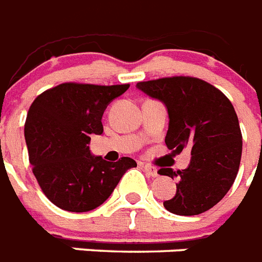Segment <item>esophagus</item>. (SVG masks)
Instances as JSON below:
<instances>
[{"mask_svg":"<svg viewBox=\"0 0 262 262\" xmlns=\"http://www.w3.org/2000/svg\"><path fill=\"white\" fill-rule=\"evenodd\" d=\"M143 168L147 171V174L149 175V177H152V178H156L158 175H159V172H158V168L154 167V166H151V164H143Z\"/></svg>","mask_w":262,"mask_h":262,"instance_id":"34e87169","label":"esophagus"}]
</instances>
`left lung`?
<instances>
[{
  "label": "left lung",
  "instance_id": "8db88e82",
  "mask_svg": "<svg viewBox=\"0 0 262 262\" xmlns=\"http://www.w3.org/2000/svg\"><path fill=\"white\" fill-rule=\"evenodd\" d=\"M137 88L162 100L168 111L166 145L179 154L189 145L190 164L185 170L160 168V175L178 177L177 193L164 208L181 216L200 215L227 194L242 156V133L228 98L197 77L172 76L140 81Z\"/></svg>",
  "mask_w": 262,
  "mask_h": 262
}]
</instances>
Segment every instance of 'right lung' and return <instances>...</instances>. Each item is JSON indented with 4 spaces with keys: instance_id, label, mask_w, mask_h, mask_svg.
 Instances as JSON below:
<instances>
[{
    "instance_id": "right-lung-1",
    "label": "right lung",
    "mask_w": 262,
    "mask_h": 262,
    "mask_svg": "<svg viewBox=\"0 0 262 262\" xmlns=\"http://www.w3.org/2000/svg\"><path fill=\"white\" fill-rule=\"evenodd\" d=\"M129 84L96 85L62 83L38 95L24 125L32 172L47 199L69 212L92 211L106 201L126 170L136 167L132 158L107 162L92 156L88 143L102 135L107 104Z\"/></svg>"
}]
</instances>
